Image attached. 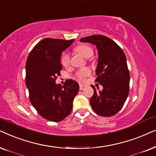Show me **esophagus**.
<instances>
[{
  "mask_svg": "<svg viewBox=\"0 0 156 156\" xmlns=\"http://www.w3.org/2000/svg\"><path fill=\"white\" fill-rule=\"evenodd\" d=\"M80 90H83V89L85 88V87H86V86L83 84H80Z\"/></svg>",
  "mask_w": 156,
  "mask_h": 156,
  "instance_id": "obj_1",
  "label": "esophagus"
}]
</instances>
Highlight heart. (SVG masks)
I'll use <instances>...</instances> for the list:
<instances>
[{"label": "heart", "mask_w": 156, "mask_h": 156, "mask_svg": "<svg viewBox=\"0 0 156 156\" xmlns=\"http://www.w3.org/2000/svg\"><path fill=\"white\" fill-rule=\"evenodd\" d=\"M74 51L76 53L81 55L83 57L88 58V61H92L94 60V58L92 57L93 54V50L92 47L86 44L78 45L74 48ZM61 64L64 67H68L70 64V56L68 53H64L61 56ZM90 70L88 68H84L82 69L78 70L75 74V77L77 80H84L87 76L90 75Z\"/></svg>", "instance_id": "b5f03b06"}]
</instances>
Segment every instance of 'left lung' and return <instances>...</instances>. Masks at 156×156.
<instances>
[{"mask_svg":"<svg viewBox=\"0 0 156 156\" xmlns=\"http://www.w3.org/2000/svg\"><path fill=\"white\" fill-rule=\"evenodd\" d=\"M80 41L96 45L98 51L95 82L103 89L96 90L92 86L94 93L90 100L91 107L99 115H115L123 108L129 93L130 73L125 53L117 43L103 35L84 37Z\"/></svg>","mask_w":156,"mask_h":156,"instance_id":"8db88e82","label":"left lung"}]
</instances>
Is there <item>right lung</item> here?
Listing matches in <instances>:
<instances>
[{
	"label": "right lung",
	"instance_id": "obj_1",
	"mask_svg": "<svg viewBox=\"0 0 156 156\" xmlns=\"http://www.w3.org/2000/svg\"><path fill=\"white\" fill-rule=\"evenodd\" d=\"M73 41L45 38L35 45L27 58L26 84L30 101L38 114L50 121H61L69 115L79 90L73 80H66L63 86L55 83L63 68L62 52Z\"/></svg>",
	"mask_w": 156,
	"mask_h": 156
}]
</instances>
